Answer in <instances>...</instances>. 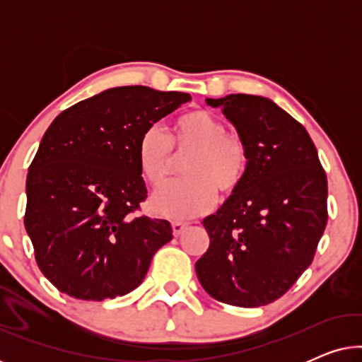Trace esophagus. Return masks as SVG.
<instances>
[{
	"label": "esophagus",
	"instance_id": "34e87169",
	"mask_svg": "<svg viewBox=\"0 0 362 362\" xmlns=\"http://www.w3.org/2000/svg\"><path fill=\"white\" fill-rule=\"evenodd\" d=\"M173 234L175 235H180V234H182V232H185V229H187V222H181V221H175L173 222Z\"/></svg>",
	"mask_w": 362,
	"mask_h": 362
}]
</instances>
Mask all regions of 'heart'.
<instances>
[{
	"label": "heart",
	"mask_w": 362,
	"mask_h": 362,
	"mask_svg": "<svg viewBox=\"0 0 362 362\" xmlns=\"http://www.w3.org/2000/svg\"><path fill=\"white\" fill-rule=\"evenodd\" d=\"M175 156H188L182 163L186 177L165 186L150 201L153 212L170 219L204 214L216 204L217 189L226 196L234 194L245 180L250 161L244 138L227 132L221 118L201 108L177 117L170 138L155 125L140 135L138 166L153 187L163 186L171 176Z\"/></svg>",
	"instance_id": "obj_1"
}]
</instances>
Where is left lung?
<instances>
[{"label": "left lung", "instance_id": "obj_1", "mask_svg": "<svg viewBox=\"0 0 362 362\" xmlns=\"http://www.w3.org/2000/svg\"><path fill=\"white\" fill-rule=\"evenodd\" d=\"M221 107L249 146L242 186L202 226L209 249L196 262L202 288L255 308L279 300L313 262L328 222V181L308 132L270 98L232 93Z\"/></svg>", "mask_w": 362, "mask_h": 362}]
</instances>
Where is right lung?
<instances>
[{
  "label": "right lung",
  "instance_id": "add662e5",
  "mask_svg": "<svg viewBox=\"0 0 362 362\" xmlns=\"http://www.w3.org/2000/svg\"><path fill=\"white\" fill-rule=\"evenodd\" d=\"M189 100L145 86L108 88L69 107L44 133L28 173L24 227L59 291L92 301L130 293L173 239L170 222L136 214L146 199L136 145Z\"/></svg>",
  "mask_w": 362,
  "mask_h": 362
}]
</instances>
